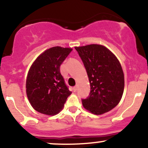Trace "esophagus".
I'll return each mask as SVG.
<instances>
[{
	"mask_svg": "<svg viewBox=\"0 0 148 148\" xmlns=\"http://www.w3.org/2000/svg\"><path fill=\"white\" fill-rule=\"evenodd\" d=\"M73 90H74V92H76V90H77V87H76V86H74V87L73 88Z\"/></svg>",
	"mask_w": 148,
	"mask_h": 148,
	"instance_id": "34e87169",
	"label": "esophagus"
}]
</instances>
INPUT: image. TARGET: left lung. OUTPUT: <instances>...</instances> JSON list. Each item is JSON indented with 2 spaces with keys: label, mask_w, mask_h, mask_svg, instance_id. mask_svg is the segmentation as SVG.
<instances>
[{
  "label": "left lung",
  "mask_w": 148,
  "mask_h": 148,
  "mask_svg": "<svg viewBox=\"0 0 148 148\" xmlns=\"http://www.w3.org/2000/svg\"><path fill=\"white\" fill-rule=\"evenodd\" d=\"M87 72L90 93L82 99L86 108L92 114L101 115L118 104L125 88V76L118 59L101 45L75 47Z\"/></svg>",
  "instance_id": "obj_1"
}]
</instances>
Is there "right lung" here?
I'll return each mask as SVG.
<instances>
[{
    "mask_svg": "<svg viewBox=\"0 0 148 148\" xmlns=\"http://www.w3.org/2000/svg\"><path fill=\"white\" fill-rule=\"evenodd\" d=\"M72 51V48L51 47L42 53L30 66L25 90L30 105L39 113L58 114L72 94L60 71V64Z\"/></svg>",
    "mask_w": 148,
    "mask_h": 148,
    "instance_id": "right-lung-1",
    "label": "right lung"
}]
</instances>
